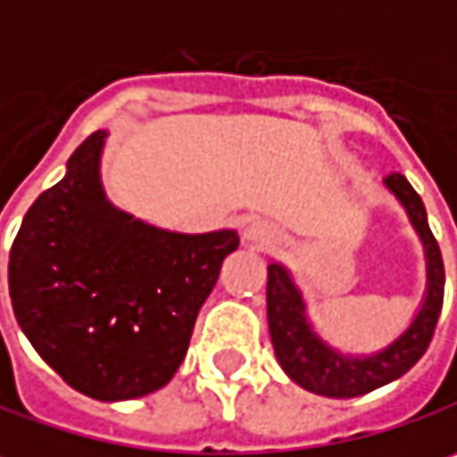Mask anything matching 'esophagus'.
Returning <instances> with one entry per match:
<instances>
[{
  "label": "esophagus",
  "mask_w": 457,
  "mask_h": 457,
  "mask_svg": "<svg viewBox=\"0 0 457 457\" xmlns=\"http://www.w3.org/2000/svg\"><path fill=\"white\" fill-rule=\"evenodd\" d=\"M243 240L248 245H255V248H271L279 240V229L266 220H251L243 228Z\"/></svg>",
  "instance_id": "1"
}]
</instances>
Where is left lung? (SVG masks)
Returning <instances> with one entry per match:
<instances>
[{
    "mask_svg": "<svg viewBox=\"0 0 457 457\" xmlns=\"http://www.w3.org/2000/svg\"><path fill=\"white\" fill-rule=\"evenodd\" d=\"M386 186L406 206L409 220L419 232L427 253L424 305L416 312L414 323L388 349L370 357H344L331 346H326L310 328L303 295L289 279V271L279 263L269 266L266 312H269L271 344L284 372L310 393L328 395V398H354L388 386L401 375H406L424 357L437 328L445 295V266L440 245L427 225L424 202L411 188V183L401 173H393L386 178Z\"/></svg>",
    "mask_w": 457,
    "mask_h": 457,
    "instance_id": "1",
    "label": "left lung"
}]
</instances>
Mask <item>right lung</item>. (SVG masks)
Wrapping results in <instances>:
<instances>
[{
    "mask_svg": "<svg viewBox=\"0 0 457 457\" xmlns=\"http://www.w3.org/2000/svg\"><path fill=\"white\" fill-rule=\"evenodd\" d=\"M105 131L69 157L67 175L28 209L10 251L20 328L62 380L97 401L170 383L232 229L180 235L119 212L100 186Z\"/></svg>",
    "mask_w": 457,
    "mask_h": 457,
    "instance_id": "add662e5",
    "label": "right lung"
}]
</instances>
